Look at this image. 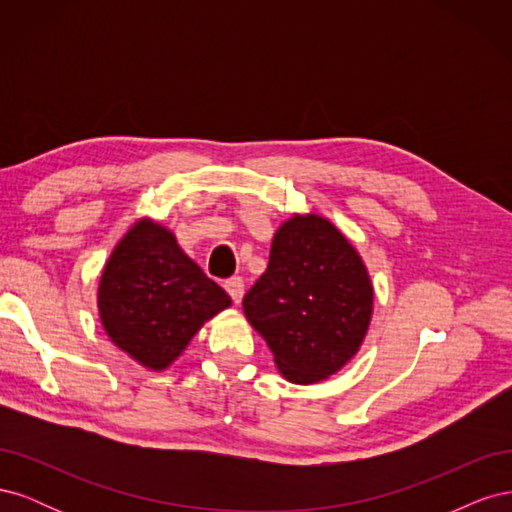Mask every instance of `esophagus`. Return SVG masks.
<instances>
[{
  "label": "esophagus",
  "instance_id": "34e87169",
  "mask_svg": "<svg viewBox=\"0 0 512 512\" xmlns=\"http://www.w3.org/2000/svg\"><path fill=\"white\" fill-rule=\"evenodd\" d=\"M224 288H226V292L230 294V299H232V301H235V303H241V299H243V292H245V284H243L241 277H230V280H226V282H224Z\"/></svg>",
  "mask_w": 512,
  "mask_h": 512
}]
</instances>
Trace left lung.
Masks as SVG:
<instances>
[{
    "label": "left lung",
    "instance_id": "1",
    "mask_svg": "<svg viewBox=\"0 0 512 512\" xmlns=\"http://www.w3.org/2000/svg\"><path fill=\"white\" fill-rule=\"evenodd\" d=\"M374 288L348 239L320 215H294L275 232L269 267L243 297V312L265 337L277 369L314 384L359 350Z\"/></svg>",
    "mask_w": 512,
    "mask_h": 512
}]
</instances>
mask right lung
<instances>
[{"label": "right lung", "mask_w": 512, "mask_h": 512, "mask_svg": "<svg viewBox=\"0 0 512 512\" xmlns=\"http://www.w3.org/2000/svg\"><path fill=\"white\" fill-rule=\"evenodd\" d=\"M230 297L185 256L173 232L141 220L102 271L98 309L108 337L149 369H164Z\"/></svg>", "instance_id": "1"}]
</instances>
